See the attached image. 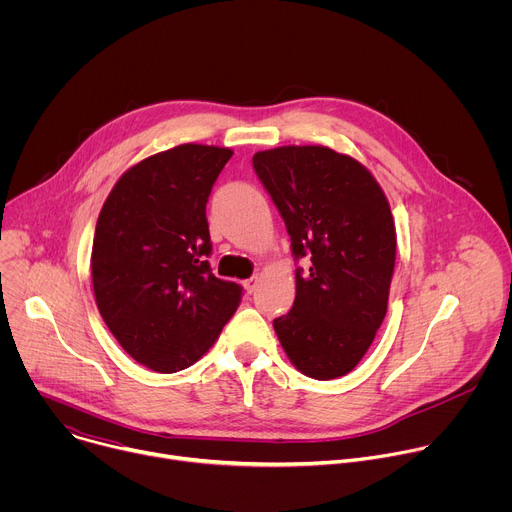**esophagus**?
Here are the masks:
<instances>
[{
    "label": "esophagus",
    "mask_w": 512,
    "mask_h": 512,
    "mask_svg": "<svg viewBox=\"0 0 512 512\" xmlns=\"http://www.w3.org/2000/svg\"><path fill=\"white\" fill-rule=\"evenodd\" d=\"M257 283H259V277H249L243 281V287L247 289V294H253V291L257 289Z\"/></svg>",
    "instance_id": "obj_1"
}]
</instances>
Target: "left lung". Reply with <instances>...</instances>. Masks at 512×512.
<instances>
[{
  "instance_id": "left-lung-1",
  "label": "left lung",
  "mask_w": 512,
  "mask_h": 512,
  "mask_svg": "<svg viewBox=\"0 0 512 512\" xmlns=\"http://www.w3.org/2000/svg\"><path fill=\"white\" fill-rule=\"evenodd\" d=\"M253 168L277 206L296 261V300L273 320L294 367L328 381L350 373L381 328L395 269L391 206L373 174L324 145L257 152Z\"/></svg>"
}]
</instances>
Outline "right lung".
I'll list each match as a JSON object with an SVG mask.
<instances>
[{
    "instance_id": "obj_1",
    "label": "right lung",
    "mask_w": 512,
    "mask_h": 512,
    "mask_svg": "<svg viewBox=\"0 0 512 512\" xmlns=\"http://www.w3.org/2000/svg\"><path fill=\"white\" fill-rule=\"evenodd\" d=\"M229 148L184 143L129 168L107 196L93 239L97 308L139 364L178 373L218 338L243 287L212 275L206 202Z\"/></svg>"
}]
</instances>
